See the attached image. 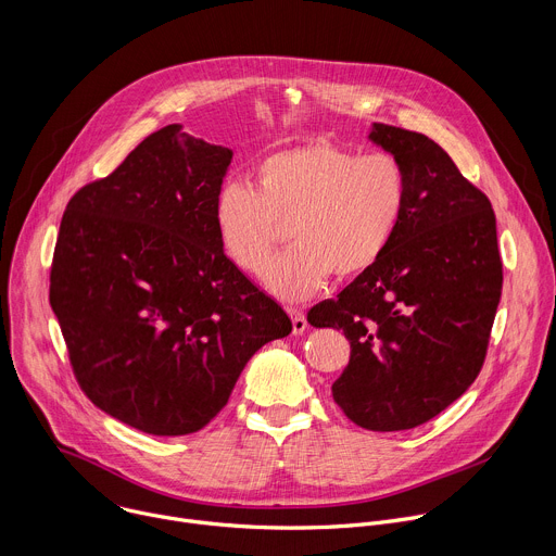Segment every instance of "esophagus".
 Instances as JSON below:
<instances>
[{
  "label": "esophagus",
  "mask_w": 556,
  "mask_h": 556,
  "mask_svg": "<svg viewBox=\"0 0 556 556\" xmlns=\"http://www.w3.org/2000/svg\"><path fill=\"white\" fill-rule=\"evenodd\" d=\"M288 312H290V319H292V332H294V334H303V332L307 330L305 314H303L301 309H294V307H290Z\"/></svg>",
  "instance_id": "obj_1"
}]
</instances>
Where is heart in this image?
Masks as SVG:
<instances>
[{"mask_svg":"<svg viewBox=\"0 0 556 556\" xmlns=\"http://www.w3.org/2000/svg\"><path fill=\"white\" fill-rule=\"evenodd\" d=\"M255 185L228 182L213 206L226 260L262 275L288 224L292 249L266 273L286 301L319 292L332 277L371 270L405 215L409 182L391 153H356L314 140L268 153L253 169Z\"/></svg>","mask_w":556,"mask_h":556,"instance_id":"1","label":"heart"}]
</instances>
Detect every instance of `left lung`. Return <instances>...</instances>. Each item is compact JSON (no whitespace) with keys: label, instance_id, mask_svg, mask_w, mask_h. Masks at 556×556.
<instances>
[{"label":"left lung","instance_id":"obj_1","mask_svg":"<svg viewBox=\"0 0 556 556\" xmlns=\"http://www.w3.org/2000/svg\"><path fill=\"white\" fill-rule=\"evenodd\" d=\"M369 140L405 167L403 222L382 260L307 321L350 341L332 384L343 414L369 431H405L455 403L482 369L504 279L497 224L489 198L425 134L374 123Z\"/></svg>","mask_w":556,"mask_h":556}]
</instances>
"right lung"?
Here are the masks:
<instances>
[{
	"mask_svg": "<svg viewBox=\"0 0 556 556\" xmlns=\"http://www.w3.org/2000/svg\"><path fill=\"white\" fill-rule=\"evenodd\" d=\"M230 161L228 147L167 125L61 219L50 305L76 380L149 435L206 427L251 356L292 332L219 249L213 206Z\"/></svg>",
	"mask_w": 556,
	"mask_h": 556,
	"instance_id": "obj_1",
	"label": "right lung"
}]
</instances>
